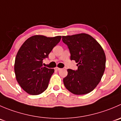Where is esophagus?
<instances>
[{"mask_svg":"<svg viewBox=\"0 0 121 121\" xmlns=\"http://www.w3.org/2000/svg\"><path fill=\"white\" fill-rule=\"evenodd\" d=\"M55 70H57V71H59V70H61V69H60V68L57 67L55 68Z\"/></svg>","mask_w":121,"mask_h":121,"instance_id":"1","label":"esophagus"}]
</instances>
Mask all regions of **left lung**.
<instances>
[{"label": "left lung", "mask_w": 121, "mask_h": 121, "mask_svg": "<svg viewBox=\"0 0 121 121\" xmlns=\"http://www.w3.org/2000/svg\"><path fill=\"white\" fill-rule=\"evenodd\" d=\"M70 51V59L77 63V70L68 69L63 78L65 88L74 95L90 93L101 80L105 70L106 56L101 45L92 36L82 33L63 36Z\"/></svg>", "instance_id": "8db88e82"}]
</instances>
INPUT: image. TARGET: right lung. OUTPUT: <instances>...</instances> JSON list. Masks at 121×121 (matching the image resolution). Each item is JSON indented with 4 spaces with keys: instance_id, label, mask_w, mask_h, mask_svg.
Listing matches in <instances>:
<instances>
[{
    "instance_id": "1",
    "label": "right lung",
    "mask_w": 121,
    "mask_h": 121,
    "mask_svg": "<svg viewBox=\"0 0 121 121\" xmlns=\"http://www.w3.org/2000/svg\"><path fill=\"white\" fill-rule=\"evenodd\" d=\"M61 38V36L34 35L19 50L14 65L15 76L20 86L28 94L37 95L47 89L54 70L43 66V60L48 57Z\"/></svg>"
}]
</instances>
